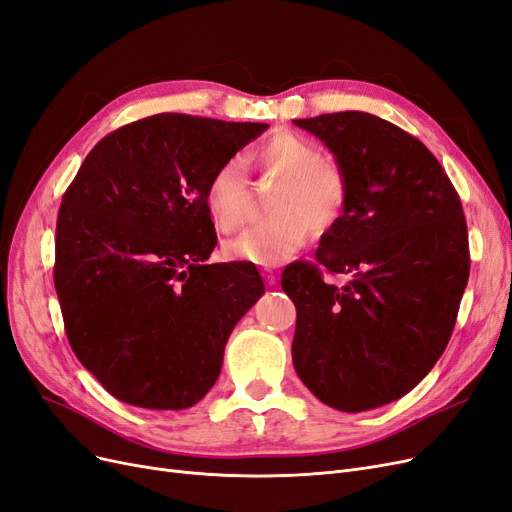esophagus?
Segmentation results:
<instances>
[{"label": "esophagus", "mask_w": 512, "mask_h": 512, "mask_svg": "<svg viewBox=\"0 0 512 512\" xmlns=\"http://www.w3.org/2000/svg\"><path fill=\"white\" fill-rule=\"evenodd\" d=\"M261 276H263V280H266L268 285H276V272L272 268L261 270Z\"/></svg>", "instance_id": "obj_1"}]
</instances>
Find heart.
<instances>
[{"instance_id": "b5f03b06", "label": "heart", "mask_w": 512, "mask_h": 512, "mask_svg": "<svg viewBox=\"0 0 512 512\" xmlns=\"http://www.w3.org/2000/svg\"><path fill=\"white\" fill-rule=\"evenodd\" d=\"M255 168L280 180L268 206L272 217L229 240L223 255L232 261L276 266L300 251L312 236H325L342 221L349 206V176L336 159L291 131H278L253 151ZM204 204L212 225L229 234L244 221L249 185L238 159H225L210 174Z\"/></svg>"}]
</instances>
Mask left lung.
Wrapping results in <instances>:
<instances>
[{"label": "left lung", "mask_w": 512, "mask_h": 512, "mask_svg": "<svg viewBox=\"0 0 512 512\" xmlns=\"http://www.w3.org/2000/svg\"><path fill=\"white\" fill-rule=\"evenodd\" d=\"M349 176L342 221L315 263L285 268L280 285L298 321L293 366L342 412L389 404L417 387L444 353L470 276L459 195L427 146L368 112L295 119ZM325 273H346L342 288Z\"/></svg>", "instance_id": "1"}]
</instances>
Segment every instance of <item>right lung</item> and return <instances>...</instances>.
<instances>
[{
	"instance_id": "add662e5",
	"label": "right lung",
	"mask_w": 512,
	"mask_h": 512,
	"mask_svg": "<svg viewBox=\"0 0 512 512\" xmlns=\"http://www.w3.org/2000/svg\"><path fill=\"white\" fill-rule=\"evenodd\" d=\"M266 127L153 114L97 142L63 193L65 334L117 400L183 410L217 383L229 334L266 289L253 263H206L217 234L204 189Z\"/></svg>"
}]
</instances>
